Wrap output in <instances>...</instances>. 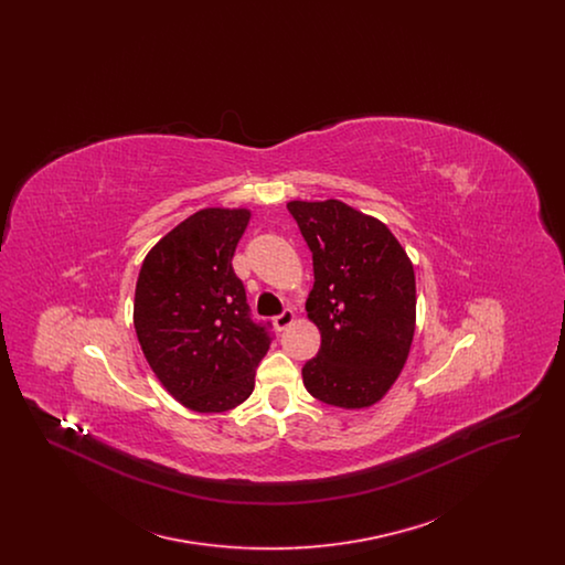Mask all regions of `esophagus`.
I'll list each match as a JSON object with an SVG mask.
<instances>
[{
	"label": "esophagus",
	"mask_w": 565,
	"mask_h": 565,
	"mask_svg": "<svg viewBox=\"0 0 565 565\" xmlns=\"http://www.w3.org/2000/svg\"><path fill=\"white\" fill-rule=\"evenodd\" d=\"M295 320V311H292V309H286L284 313H279V316L275 318V326H277V330H286Z\"/></svg>",
	"instance_id": "34e87169"
}]
</instances>
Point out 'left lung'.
<instances>
[{
  "mask_svg": "<svg viewBox=\"0 0 565 565\" xmlns=\"http://www.w3.org/2000/svg\"><path fill=\"white\" fill-rule=\"evenodd\" d=\"M288 210L313 254L307 318L322 334L302 383L330 406H373L401 375L413 343V263L381 220L343 201H290Z\"/></svg>",
  "mask_w": 565,
  "mask_h": 565,
  "instance_id": "obj_1",
  "label": "left lung"
}]
</instances>
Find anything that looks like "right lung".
<instances>
[{
	"instance_id": "obj_1",
	"label": "right lung",
	"mask_w": 565,
	"mask_h": 565,
	"mask_svg": "<svg viewBox=\"0 0 565 565\" xmlns=\"http://www.w3.org/2000/svg\"><path fill=\"white\" fill-rule=\"evenodd\" d=\"M249 215L245 207L199 210L146 254L137 277V341L162 387L196 413L245 403L269 350V332L249 318L233 270Z\"/></svg>"
}]
</instances>
